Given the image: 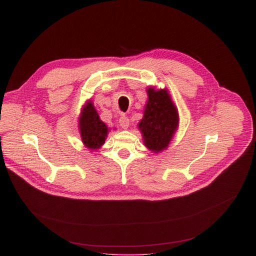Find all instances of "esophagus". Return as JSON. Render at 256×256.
Masks as SVG:
<instances>
[{"label":"esophagus","instance_id":"34e87169","mask_svg":"<svg viewBox=\"0 0 256 256\" xmlns=\"http://www.w3.org/2000/svg\"><path fill=\"white\" fill-rule=\"evenodd\" d=\"M119 124H120L121 128L126 130V128H128V126H130V120H128V118L126 116H124V115L121 116V117L119 118Z\"/></svg>","mask_w":256,"mask_h":256}]
</instances>
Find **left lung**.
I'll list each match as a JSON object with an SVG mask.
<instances>
[{
    "label": "left lung",
    "instance_id": "obj_1",
    "mask_svg": "<svg viewBox=\"0 0 256 256\" xmlns=\"http://www.w3.org/2000/svg\"><path fill=\"white\" fill-rule=\"evenodd\" d=\"M148 100L138 124L144 145L154 152L165 150L178 126V112L168 90L147 88Z\"/></svg>",
    "mask_w": 256,
    "mask_h": 256
}]
</instances>
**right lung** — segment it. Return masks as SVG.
I'll use <instances>...</instances> for the list:
<instances>
[{
  "label": "right lung",
  "instance_id": "1",
  "mask_svg": "<svg viewBox=\"0 0 256 256\" xmlns=\"http://www.w3.org/2000/svg\"><path fill=\"white\" fill-rule=\"evenodd\" d=\"M78 130L83 144L90 150H100L106 139L109 128L100 120L91 100H88L82 108Z\"/></svg>",
  "mask_w": 256,
  "mask_h": 256
}]
</instances>
